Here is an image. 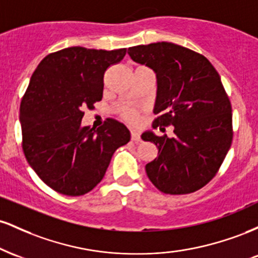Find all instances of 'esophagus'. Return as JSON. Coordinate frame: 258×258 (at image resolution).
<instances>
[{
	"instance_id": "obj_1",
	"label": "esophagus",
	"mask_w": 258,
	"mask_h": 258,
	"mask_svg": "<svg viewBox=\"0 0 258 258\" xmlns=\"http://www.w3.org/2000/svg\"><path fill=\"white\" fill-rule=\"evenodd\" d=\"M131 139L133 142H136V143L141 142V135H139V132L135 131V130H132V131H131Z\"/></svg>"
}]
</instances>
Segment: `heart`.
<instances>
[{
    "label": "heart",
    "mask_w": 258,
    "mask_h": 258,
    "mask_svg": "<svg viewBox=\"0 0 258 258\" xmlns=\"http://www.w3.org/2000/svg\"><path fill=\"white\" fill-rule=\"evenodd\" d=\"M122 117L128 122H137L138 121V112L135 110V109H126L125 111L122 112Z\"/></svg>",
    "instance_id": "obj_1"
}]
</instances>
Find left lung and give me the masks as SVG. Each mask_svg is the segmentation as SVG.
<instances>
[{
    "label": "left lung",
    "mask_w": 258,
    "mask_h": 258,
    "mask_svg": "<svg viewBox=\"0 0 258 258\" xmlns=\"http://www.w3.org/2000/svg\"><path fill=\"white\" fill-rule=\"evenodd\" d=\"M133 61L156 74L153 127L173 126V137L142 135L158 147L146 165L149 179L165 194H189L207 184L233 139L232 105L214 65L203 54L172 42L130 47Z\"/></svg>",
    "instance_id": "1"
}]
</instances>
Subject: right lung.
Returning a JSON list of instances; mask_svg holds the SVG:
<instances>
[{
	"label": "right lung",
	"instance_id": "1",
	"mask_svg": "<svg viewBox=\"0 0 258 258\" xmlns=\"http://www.w3.org/2000/svg\"><path fill=\"white\" fill-rule=\"evenodd\" d=\"M126 48L104 51L69 47L44 57L20 104L23 150L32 170L58 193L79 197L104 177L112 154L131 139L114 119L94 130L82 127V109L103 97L105 70Z\"/></svg>",
	"mask_w": 258,
	"mask_h": 258
}]
</instances>
